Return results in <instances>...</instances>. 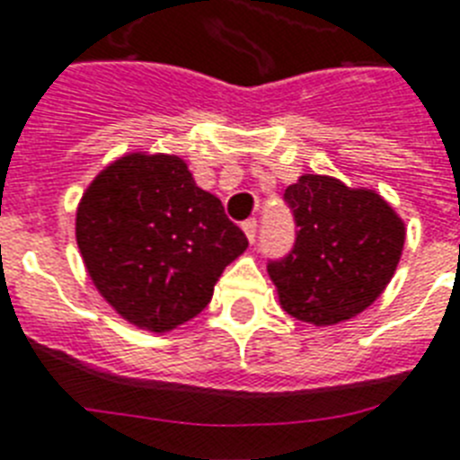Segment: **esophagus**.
I'll return each instance as SVG.
<instances>
[{"mask_svg": "<svg viewBox=\"0 0 460 460\" xmlns=\"http://www.w3.org/2000/svg\"><path fill=\"white\" fill-rule=\"evenodd\" d=\"M256 227H259L256 218H249V220H244V223H242V230H244V234H247L249 242L256 240Z\"/></svg>", "mask_w": 460, "mask_h": 460, "instance_id": "esophagus-1", "label": "esophagus"}]
</instances>
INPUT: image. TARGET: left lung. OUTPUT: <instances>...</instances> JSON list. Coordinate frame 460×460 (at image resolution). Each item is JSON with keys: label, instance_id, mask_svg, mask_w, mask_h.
I'll use <instances>...</instances> for the list:
<instances>
[{"label": "left lung", "instance_id": "1", "mask_svg": "<svg viewBox=\"0 0 460 460\" xmlns=\"http://www.w3.org/2000/svg\"><path fill=\"white\" fill-rule=\"evenodd\" d=\"M296 240L268 261L282 308L296 321H349L385 292L402 259L403 220L373 190H351L330 175H301L285 190Z\"/></svg>", "mask_w": 460, "mask_h": 460}]
</instances>
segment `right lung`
Segmentation results:
<instances>
[{
	"instance_id": "right-lung-1",
	"label": "right lung",
	"mask_w": 460,
	"mask_h": 460,
	"mask_svg": "<svg viewBox=\"0 0 460 460\" xmlns=\"http://www.w3.org/2000/svg\"><path fill=\"white\" fill-rule=\"evenodd\" d=\"M75 240L94 288L116 314L152 332L201 314L247 237L218 197L168 154H128L84 190Z\"/></svg>"
}]
</instances>
